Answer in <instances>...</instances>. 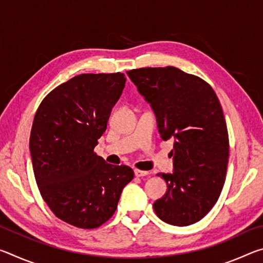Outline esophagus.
<instances>
[{"label":"esophagus","instance_id":"1","mask_svg":"<svg viewBox=\"0 0 263 263\" xmlns=\"http://www.w3.org/2000/svg\"><path fill=\"white\" fill-rule=\"evenodd\" d=\"M135 175H136V176H138V177H140V176H146V175H148V172H146V171H140V169H135Z\"/></svg>","mask_w":263,"mask_h":263}]
</instances>
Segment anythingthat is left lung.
<instances>
[{
    "label": "left lung",
    "instance_id": "1",
    "mask_svg": "<svg viewBox=\"0 0 263 263\" xmlns=\"http://www.w3.org/2000/svg\"><path fill=\"white\" fill-rule=\"evenodd\" d=\"M127 75L152 105L162 139H175L174 172L158 174L168 189L154 211L167 224H195L217 203L226 179L230 145L220 102L203 79L173 66Z\"/></svg>",
    "mask_w": 263,
    "mask_h": 263
}]
</instances>
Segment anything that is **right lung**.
I'll return each instance as SVG.
<instances>
[{
    "label": "right lung",
    "instance_id": "right-lung-1",
    "mask_svg": "<svg viewBox=\"0 0 263 263\" xmlns=\"http://www.w3.org/2000/svg\"><path fill=\"white\" fill-rule=\"evenodd\" d=\"M123 73L80 74L45 96L35 112L30 153L38 189L51 211L79 229H96L116 211L135 177L94 152L122 95Z\"/></svg>",
    "mask_w": 263,
    "mask_h": 263
}]
</instances>
